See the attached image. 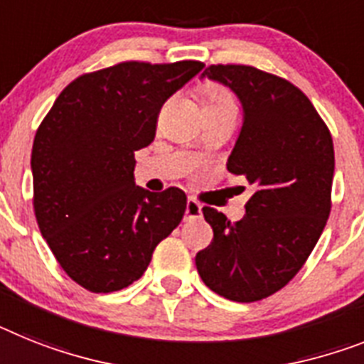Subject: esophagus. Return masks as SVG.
<instances>
[{"instance_id": "esophagus-1", "label": "esophagus", "mask_w": 364, "mask_h": 364, "mask_svg": "<svg viewBox=\"0 0 364 364\" xmlns=\"http://www.w3.org/2000/svg\"><path fill=\"white\" fill-rule=\"evenodd\" d=\"M201 216V205L196 200L188 198L187 207H185V220H196Z\"/></svg>"}]
</instances>
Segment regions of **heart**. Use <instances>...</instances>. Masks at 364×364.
Listing matches in <instances>:
<instances>
[{
    "label": "heart",
    "instance_id": "heart-1",
    "mask_svg": "<svg viewBox=\"0 0 364 364\" xmlns=\"http://www.w3.org/2000/svg\"><path fill=\"white\" fill-rule=\"evenodd\" d=\"M201 97H203V105H222V103H233L231 94L224 87L216 83H205L200 88Z\"/></svg>",
    "mask_w": 364,
    "mask_h": 364
}]
</instances>
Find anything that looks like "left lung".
I'll return each mask as SVG.
<instances>
[{
  "label": "left lung",
  "instance_id": "obj_1",
  "mask_svg": "<svg viewBox=\"0 0 364 364\" xmlns=\"http://www.w3.org/2000/svg\"><path fill=\"white\" fill-rule=\"evenodd\" d=\"M201 77L229 87L242 103L228 170L255 191L239 222L203 207L215 237L198 252L196 268L210 291L250 304L283 289L318 242L331 210V133L287 79L244 64H210Z\"/></svg>",
  "mask_w": 364,
  "mask_h": 364
}]
</instances>
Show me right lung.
Here are the masks:
<instances>
[{
  "label": "right lung",
  "mask_w": 364,
  "mask_h": 364,
  "mask_svg": "<svg viewBox=\"0 0 364 364\" xmlns=\"http://www.w3.org/2000/svg\"><path fill=\"white\" fill-rule=\"evenodd\" d=\"M201 68L200 60H127L79 75L36 131V222L63 270L87 291L129 287L181 222L185 192L136 187L135 151L154 142L163 103Z\"/></svg>",
  "instance_id": "obj_1"
}]
</instances>
